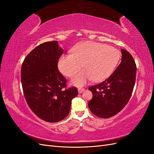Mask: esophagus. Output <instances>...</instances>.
Listing matches in <instances>:
<instances>
[{
  "instance_id": "obj_1",
  "label": "esophagus",
  "mask_w": 154,
  "mask_h": 154,
  "mask_svg": "<svg viewBox=\"0 0 154 154\" xmlns=\"http://www.w3.org/2000/svg\"><path fill=\"white\" fill-rule=\"evenodd\" d=\"M78 93H80V94H81V93H82V92H83L85 91V88H78Z\"/></svg>"
}]
</instances>
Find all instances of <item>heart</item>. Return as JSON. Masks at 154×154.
Instances as JSON below:
<instances>
[{
	"mask_svg": "<svg viewBox=\"0 0 154 154\" xmlns=\"http://www.w3.org/2000/svg\"><path fill=\"white\" fill-rule=\"evenodd\" d=\"M120 54L118 49L106 44L85 42L72 51V54L63 55L58 66L63 75L72 77L71 84L82 87L91 80L100 82L109 77L117 66Z\"/></svg>",
	"mask_w": 154,
	"mask_h": 154,
	"instance_id": "1",
	"label": "heart"
}]
</instances>
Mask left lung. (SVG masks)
<instances>
[{"instance_id": "left-lung-1", "label": "left lung", "mask_w": 154, "mask_h": 154, "mask_svg": "<svg viewBox=\"0 0 154 154\" xmlns=\"http://www.w3.org/2000/svg\"><path fill=\"white\" fill-rule=\"evenodd\" d=\"M122 61L109 78L88 88L92 98L88 103L92 114L101 118L117 114L127 104L136 82V65L127 51L121 49Z\"/></svg>"}]
</instances>
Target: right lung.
<instances>
[{
  "label": "right lung",
  "mask_w": 154,
  "mask_h": 154,
  "mask_svg": "<svg viewBox=\"0 0 154 154\" xmlns=\"http://www.w3.org/2000/svg\"><path fill=\"white\" fill-rule=\"evenodd\" d=\"M63 49L57 41L36 47L26 57L21 68V82L26 100L32 111L44 121L58 122L67 117L75 87L66 88V79L58 69Z\"/></svg>",
  "instance_id": "1"
}]
</instances>
